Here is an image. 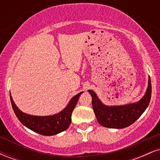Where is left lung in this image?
Instances as JSON below:
<instances>
[{"mask_svg":"<svg viewBox=\"0 0 160 160\" xmlns=\"http://www.w3.org/2000/svg\"><path fill=\"white\" fill-rule=\"evenodd\" d=\"M151 82L148 78V85L144 96L138 102L124 105H106L92 90H88L92 96L93 111L98 123L110 128L128 127L142 115L151 98Z\"/></svg>","mask_w":160,"mask_h":160,"instance_id":"1","label":"left lung"}]
</instances>
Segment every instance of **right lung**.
Masks as SVG:
<instances>
[{
    "label": "right lung",
    "mask_w": 160,
    "mask_h": 160,
    "mask_svg": "<svg viewBox=\"0 0 160 160\" xmlns=\"http://www.w3.org/2000/svg\"><path fill=\"white\" fill-rule=\"evenodd\" d=\"M82 93V92L72 97L67 106L62 111L49 116H34L24 113L14 103L11 93L10 95L14 113L24 126L42 135L51 136L68 128L71 122V113Z\"/></svg>",
    "instance_id": "add662e5"
}]
</instances>
